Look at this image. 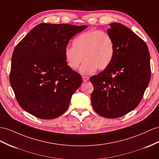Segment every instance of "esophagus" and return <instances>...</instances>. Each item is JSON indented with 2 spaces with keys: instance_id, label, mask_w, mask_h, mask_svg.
I'll list each match as a JSON object with an SVG mask.
<instances>
[{
  "instance_id": "1",
  "label": "esophagus",
  "mask_w": 159,
  "mask_h": 159,
  "mask_svg": "<svg viewBox=\"0 0 159 159\" xmlns=\"http://www.w3.org/2000/svg\"><path fill=\"white\" fill-rule=\"evenodd\" d=\"M89 78L88 76H83V80L84 81V82H86V81L89 80Z\"/></svg>"
}]
</instances>
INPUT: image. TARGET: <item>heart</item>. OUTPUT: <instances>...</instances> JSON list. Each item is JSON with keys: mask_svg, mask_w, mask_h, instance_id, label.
I'll return each mask as SVG.
<instances>
[{"mask_svg": "<svg viewBox=\"0 0 159 159\" xmlns=\"http://www.w3.org/2000/svg\"><path fill=\"white\" fill-rule=\"evenodd\" d=\"M73 47L64 50V58L69 68L76 70L84 58L80 68L83 75H89L97 68H107L114 58L116 48L111 35L101 30H90L79 35L72 41Z\"/></svg>", "mask_w": 159, "mask_h": 159, "instance_id": "b5f03b06", "label": "heart"}]
</instances>
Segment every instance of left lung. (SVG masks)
Masks as SVG:
<instances>
[{"label": "left lung", "mask_w": 159, "mask_h": 159, "mask_svg": "<svg viewBox=\"0 0 159 159\" xmlns=\"http://www.w3.org/2000/svg\"><path fill=\"white\" fill-rule=\"evenodd\" d=\"M107 33L115 43L109 66L90 78L91 104L97 113L117 118L135 109L150 82L151 70L147 45L139 36L118 23L109 24Z\"/></svg>", "instance_id": "obj_1"}]
</instances>
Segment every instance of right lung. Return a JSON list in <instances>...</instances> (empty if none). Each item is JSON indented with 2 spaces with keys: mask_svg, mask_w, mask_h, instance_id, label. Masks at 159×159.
<instances>
[{
  "mask_svg": "<svg viewBox=\"0 0 159 159\" xmlns=\"http://www.w3.org/2000/svg\"><path fill=\"white\" fill-rule=\"evenodd\" d=\"M87 27L41 23L14 49L10 83L25 111L40 119H54L67 110L82 77L69 68L64 50L75 34Z\"/></svg>",
  "mask_w": 159,
  "mask_h": 159,
  "instance_id": "1",
  "label": "right lung"
}]
</instances>
